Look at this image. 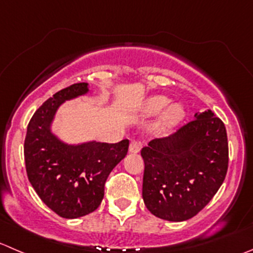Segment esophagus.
Segmentation results:
<instances>
[{
  "label": "esophagus",
  "instance_id": "34e87169",
  "mask_svg": "<svg viewBox=\"0 0 253 253\" xmlns=\"http://www.w3.org/2000/svg\"><path fill=\"white\" fill-rule=\"evenodd\" d=\"M129 153H138L139 151H141V143H139L138 141H131V143H129V148H128Z\"/></svg>",
  "mask_w": 253,
  "mask_h": 253
}]
</instances>
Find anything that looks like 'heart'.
<instances>
[{"label":"heart","mask_w":253,"mask_h":253,"mask_svg":"<svg viewBox=\"0 0 253 253\" xmlns=\"http://www.w3.org/2000/svg\"><path fill=\"white\" fill-rule=\"evenodd\" d=\"M169 97L163 96V95H158V96L149 97L143 105V112L148 116L158 114L159 111L164 109L167 105L169 104ZM184 107L180 104H173L168 106V109L164 111L163 116H162L161 122H159V128L163 131H168V129L173 128L179 121L184 117Z\"/></svg>","instance_id":"heart-1"}]
</instances>
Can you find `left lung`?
Listing matches in <instances>:
<instances>
[{
  "label": "left lung",
  "instance_id": "left-lung-1",
  "mask_svg": "<svg viewBox=\"0 0 253 253\" xmlns=\"http://www.w3.org/2000/svg\"><path fill=\"white\" fill-rule=\"evenodd\" d=\"M141 156L147 209L159 219L184 221L207 207L226 176V128L207 110L171 136L149 142Z\"/></svg>",
  "mask_w": 253,
  "mask_h": 253
}]
</instances>
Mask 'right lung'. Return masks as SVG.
Segmentation results:
<instances>
[{
    "instance_id": "1",
    "label": "right lung",
    "mask_w": 253,
    "mask_h": 253,
    "mask_svg": "<svg viewBox=\"0 0 253 253\" xmlns=\"http://www.w3.org/2000/svg\"><path fill=\"white\" fill-rule=\"evenodd\" d=\"M87 83H78L49 97L32 116L24 139V162L32 186L49 209L65 219L85 216L99 208L107 176L128 151V139L68 144L51 132L59 106L87 94Z\"/></svg>"
}]
</instances>
